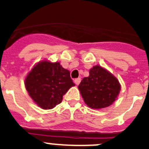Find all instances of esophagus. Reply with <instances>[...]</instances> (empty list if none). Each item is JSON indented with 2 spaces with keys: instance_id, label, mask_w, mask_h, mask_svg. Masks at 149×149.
<instances>
[{
  "instance_id": "34e87169",
  "label": "esophagus",
  "mask_w": 149,
  "mask_h": 149,
  "mask_svg": "<svg viewBox=\"0 0 149 149\" xmlns=\"http://www.w3.org/2000/svg\"><path fill=\"white\" fill-rule=\"evenodd\" d=\"M81 79L80 78V77H78V78H76L75 80H74V83H75L76 85H78V84L81 83Z\"/></svg>"
}]
</instances>
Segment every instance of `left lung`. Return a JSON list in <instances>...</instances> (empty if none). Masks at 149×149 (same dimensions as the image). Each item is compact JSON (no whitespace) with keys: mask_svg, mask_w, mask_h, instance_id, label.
<instances>
[{"mask_svg":"<svg viewBox=\"0 0 149 149\" xmlns=\"http://www.w3.org/2000/svg\"><path fill=\"white\" fill-rule=\"evenodd\" d=\"M78 89L86 105L93 109L107 107L113 104L120 91L119 81L111 73L99 65L89 70Z\"/></svg>","mask_w":149,"mask_h":149,"instance_id":"8db88e82","label":"left lung"}]
</instances>
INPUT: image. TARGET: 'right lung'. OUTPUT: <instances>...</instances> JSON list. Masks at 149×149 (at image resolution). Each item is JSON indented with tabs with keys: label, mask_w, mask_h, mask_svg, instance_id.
Masks as SVG:
<instances>
[{
	"label": "right lung",
	"mask_w": 149,
	"mask_h": 149,
	"mask_svg": "<svg viewBox=\"0 0 149 149\" xmlns=\"http://www.w3.org/2000/svg\"><path fill=\"white\" fill-rule=\"evenodd\" d=\"M69 71L60 63L42 61L34 66L25 79L26 89L40 107L52 109L61 103L63 95L74 86Z\"/></svg>",
	"instance_id": "1"
}]
</instances>
